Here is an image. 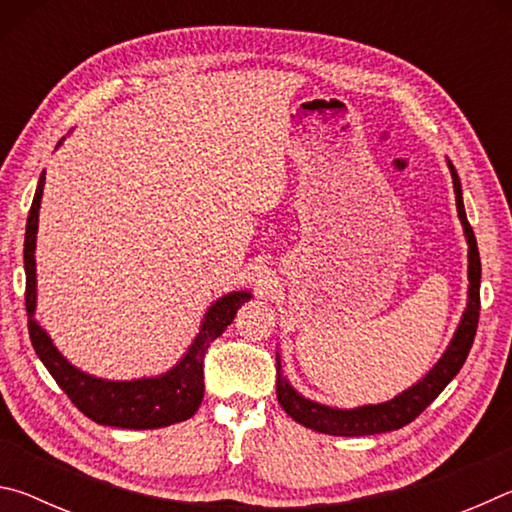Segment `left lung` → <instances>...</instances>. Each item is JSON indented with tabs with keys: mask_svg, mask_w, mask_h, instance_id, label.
<instances>
[{
	"mask_svg": "<svg viewBox=\"0 0 512 512\" xmlns=\"http://www.w3.org/2000/svg\"><path fill=\"white\" fill-rule=\"evenodd\" d=\"M447 167L452 171L454 180V194H456V210L458 219L463 223V232L467 239V280H470V289H467V307L463 311L461 323H458L454 339L449 341L443 357L438 359L427 375H424L418 384L406 388L404 393L393 397L391 402L381 404H366L357 406V409H332V406L311 402L302 397L296 388H293L287 377L282 375L280 354H277V402L284 411H287L293 420L305 424V427L329 433V436H372V433H386L393 429H400L404 424L413 422L418 415L427 409V406L443 393V388L452 381L458 370L470 354L474 343L476 325H479V309H481V259L479 248H476V237L472 232V225L467 221L465 205H463V189L461 180L454 164L447 160Z\"/></svg>",
	"mask_w": 512,
	"mask_h": 512,
	"instance_id": "obj_1",
	"label": "left lung"
}]
</instances>
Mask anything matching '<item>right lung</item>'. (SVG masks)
I'll list each match as a JSON object with an SVG mask.
<instances>
[{"mask_svg": "<svg viewBox=\"0 0 512 512\" xmlns=\"http://www.w3.org/2000/svg\"><path fill=\"white\" fill-rule=\"evenodd\" d=\"M63 142V140H60ZM58 142V144H60ZM45 187V171L40 173L36 196H33L27 235H24V273H27V314L33 350L67 393L72 404L97 424L121 429H158L183 422L198 411L203 402V359L210 343L225 332L237 316V309L248 302L250 291H232L207 309L194 343L176 366L160 377L131 381H110L92 377L72 366L51 343L49 334L38 325L36 316V235L38 212Z\"/></svg>", "mask_w": 512, "mask_h": 512, "instance_id": "right-lung-1", "label": "right lung"}]
</instances>
